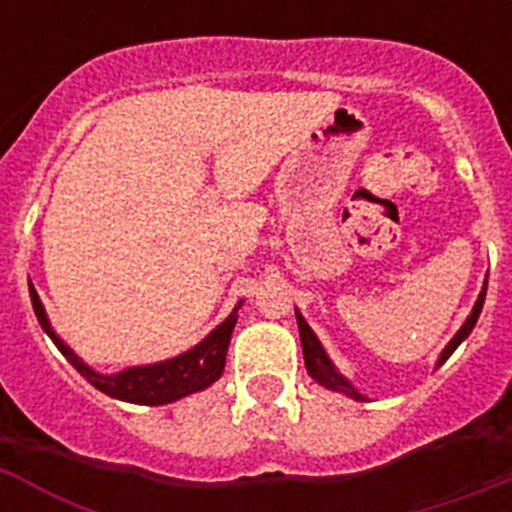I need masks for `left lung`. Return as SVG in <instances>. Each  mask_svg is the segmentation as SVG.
<instances>
[{"instance_id": "obj_1", "label": "left lung", "mask_w": 512, "mask_h": 512, "mask_svg": "<svg viewBox=\"0 0 512 512\" xmlns=\"http://www.w3.org/2000/svg\"><path fill=\"white\" fill-rule=\"evenodd\" d=\"M485 295H487V282H485V287H482V292H479L477 302H474L472 312H469V318L464 320V325H461L459 330H456V336L451 338L449 346H446L441 351V356H438V364L436 366H441L443 361L449 359V356L456 351V346H459V343L464 341V338H467L469 333H472V328H474V325H477L479 312H482V305H485ZM295 315H297V325H300V341H302V354H305L307 374H310V377L315 379V382H318V384L328 387V390L343 392V395H346V397H354V400L364 402L366 397L361 395V392H356L354 384L348 382V379L343 377L341 372H338L336 366H333V361L328 359V354H325V348L320 346L318 336L312 333V328H310V325H307V320L302 318V312L295 310Z\"/></svg>"}]
</instances>
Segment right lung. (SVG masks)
<instances>
[{
    "label": "right lung",
    "mask_w": 512,
    "mask_h": 512,
    "mask_svg": "<svg viewBox=\"0 0 512 512\" xmlns=\"http://www.w3.org/2000/svg\"><path fill=\"white\" fill-rule=\"evenodd\" d=\"M30 300H33V310L35 315H38V323L43 325L45 333L51 336V341L56 343L58 351L69 359V364L74 366L76 372L87 379L89 384H94L99 392H104V395H110L122 402H133V405H169V402L182 400V397L192 395V392L207 390L210 384H215L225 369L228 343L230 336H233L235 323H238V307H241V302H238L235 310L212 330L205 341H200L194 348L184 351V354L174 356V359L156 361V364L146 366H130V369H122V372L117 374H99L94 372L92 366L84 364V361L56 336V330L48 323L45 307L43 302H40L33 284H30Z\"/></svg>",
    "instance_id": "1"
}]
</instances>
